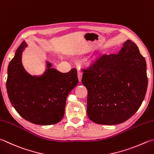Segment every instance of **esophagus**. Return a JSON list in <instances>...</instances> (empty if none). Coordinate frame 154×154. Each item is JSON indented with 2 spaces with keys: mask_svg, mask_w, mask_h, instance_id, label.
I'll list each match as a JSON object with an SVG mask.
<instances>
[{
  "mask_svg": "<svg viewBox=\"0 0 154 154\" xmlns=\"http://www.w3.org/2000/svg\"><path fill=\"white\" fill-rule=\"evenodd\" d=\"M82 75H83V73L81 71H78L77 73V77H78V79H79V82H81V79H82Z\"/></svg>",
  "mask_w": 154,
  "mask_h": 154,
  "instance_id": "34e87169",
  "label": "esophagus"
}]
</instances>
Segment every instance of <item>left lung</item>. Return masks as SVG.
I'll list each match as a JSON object with an SVG mask.
<instances>
[{
    "label": "left lung",
    "mask_w": 154,
    "mask_h": 154,
    "mask_svg": "<svg viewBox=\"0 0 154 154\" xmlns=\"http://www.w3.org/2000/svg\"><path fill=\"white\" fill-rule=\"evenodd\" d=\"M83 72L87 113L92 122L119 124L141 106L147 87L146 62L131 40L125 41L118 53L103 55Z\"/></svg>",
    "instance_id": "8db88e82"
}]
</instances>
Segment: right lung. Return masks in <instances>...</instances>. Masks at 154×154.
Returning a JSON list of instances; mask_svg holds the SVG:
<instances>
[{"label": "right lung", "mask_w": 154, "mask_h": 154, "mask_svg": "<svg viewBox=\"0 0 154 154\" xmlns=\"http://www.w3.org/2000/svg\"><path fill=\"white\" fill-rule=\"evenodd\" d=\"M27 47L23 41L8 64V98L17 113L27 121L42 125L55 124L64 116L67 95L78 83L77 69L61 73L46 61L43 73L29 74L22 63Z\"/></svg>", "instance_id": "obj_1"}]
</instances>
